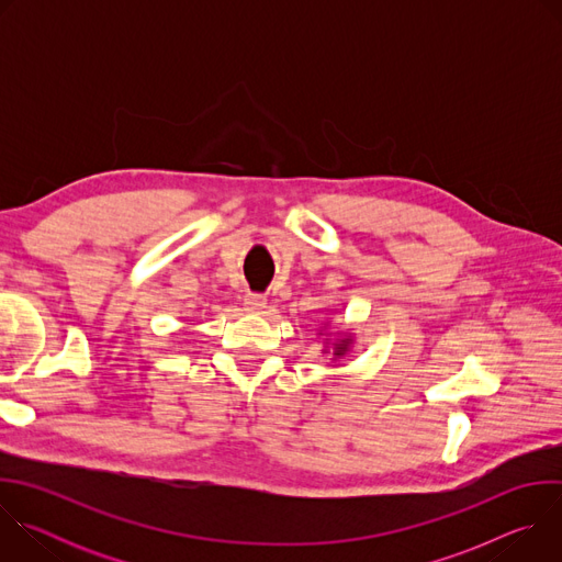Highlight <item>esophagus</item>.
I'll use <instances>...</instances> for the list:
<instances>
[{
  "instance_id": "obj_1",
  "label": "esophagus",
  "mask_w": 562,
  "mask_h": 562,
  "mask_svg": "<svg viewBox=\"0 0 562 562\" xmlns=\"http://www.w3.org/2000/svg\"><path fill=\"white\" fill-rule=\"evenodd\" d=\"M267 306V297L262 293H247L245 295V308L251 313H260Z\"/></svg>"
}]
</instances>
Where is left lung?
<instances>
[{
  "label": "left lung",
  "mask_w": 562,
  "mask_h": 562,
  "mask_svg": "<svg viewBox=\"0 0 562 562\" xmlns=\"http://www.w3.org/2000/svg\"><path fill=\"white\" fill-rule=\"evenodd\" d=\"M349 347H351V338H342L340 342H336V347H334V356H336V358L345 356V353L349 351Z\"/></svg>",
  "instance_id": "obj_1"
}]
</instances>
